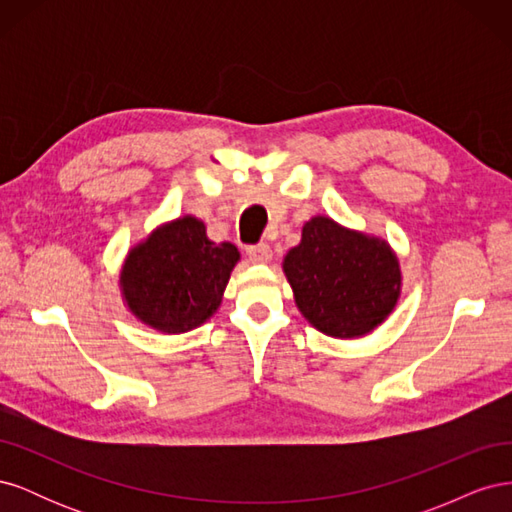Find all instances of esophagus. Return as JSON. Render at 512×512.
<instances>
[{
	"label": "esophagus",
	"mask_w": 512,
	"mask_h": 512,
	"mask_svg": "<svg viewBox=\"0 0 512 512\" xmlns=\"http://www.w3.org/2000/svg\"><path fill=\"white\" fill-rule=\"evenodd\" d=\"M247 256H250L252 262L256 265H265V262L271 260V247L267 243H258V245H250L247 247Z\"/></svg>",
	"instance_id": "obj_1"
}]
</instances>
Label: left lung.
Listing matches in <instances>:
<instances>
[{
	"mask_svg": "<svg viewBox=\"0 0 512 512\" xmlns=\"http://www.w3.org/2000/svg\"><path fill=\"white\" fill-rule=\"evenodd\" d=\"M284 273L299 312L331 337H361L393 312L401 271L389 243L312 218L286 254Z\"/></svg>",
	"mask_w": 512,
	"mask_h": 512,
	"instance_id": "1",
	"label": "left lung"
}]
</instances>
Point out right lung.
Returning a JSON list of instances; mask_svg holds the SVG:
<instances>
[{"label": "right lung", "mask_w": 512, "mask_h": 512, "mask_svg": "<svg viewBox=\"0 0 512 512\" xmlns=\"http://www.w3.org/2000/svg\"><path fill=\"white\" fill-rule=\"evenodd\" d=\"M237 260L235 245L209 241L205 224L183 215L132 247L119 280L123 299L151 329L192 331L220 307Z\"/></svg>", "instance_id": "right-lung-1"}]
</instances>
